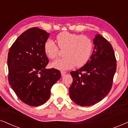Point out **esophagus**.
I'll return each instance as SVG.
<instances>
[{"instance_id": "1", "label": "esophagus", "mask_w": 128, "mask_h": 128, "mask_svg": "<svg viewBox=\"0 0 128 128\" xmlns=\"http://www.w3.org/2000/svg\"><path fill=\"white\" fill-rule=\"evenodd\" d=\"M66 73V72L65 71H61V75H62V76H64Z\"/></svg>"}]
</instances>
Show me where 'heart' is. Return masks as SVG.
Wrapping results in <instances>:
<instances>
[{
  "label": "heart",
  "mask_w": 128,
  "mask_h": 128,
  "mask_svg": "<svg viewBox=\"0 0 128 128\" xmlns=\"http://www.w3.org/2000/svg\"><path fill=\"white\" fill-rule=\"evenodd\" d=\"M56 41L60 50L65 49V57L54 61L51 64L53 68L59 70H68L75 65L81 67L88 60L93 46L92 40L88 36L64 31L58 35ZM58 47L52 40H47L44 44V51L46 56L50 59L56 58L59 52Z\"/></svg>",
  "instance_id": "heart-1"
}]
</instances>
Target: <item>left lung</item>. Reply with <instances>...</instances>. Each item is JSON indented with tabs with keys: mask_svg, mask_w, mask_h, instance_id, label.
Listing matches in <instances>:
<instances>
[{
	"mask_svg": "<svg viewBox=\"0 0 128 128\" xmlns=\"http://www.w3.org/2000/svg\"><path fill=\"white\" fill-rule=\"evenodd\" d=\"M93 41L95 46L90 59L80 69L70 72L73 80L69 95L80 106L94 105L109 93L116 69L111 44L100 34L96 35Z\"/></svg>",
	"mask_w": 128,
	"mask_h": 128,
	"instance_id": "obj_1",
	"label": "left lung"
}]
</instances>
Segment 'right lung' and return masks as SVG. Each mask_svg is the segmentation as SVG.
<instances>
[{
    "label": "right lung",
    "instance_id": "1",
    "mask_svg": "<svg viewBox=\"0 0 128 128\" xmlns=\"http://www.w3.org/2000/svg\"><path fill=\"white\" fill-rule=\"evenodd\" d=\"M50 34L36 27L22 33L8 54V80L18 98L32 106L50 98V88L61 77L59 70L46 69L49 60L44 44Z\"/></svg>",
    "mask_w": 128,
    "mask_h": 128
}]
</instances>
